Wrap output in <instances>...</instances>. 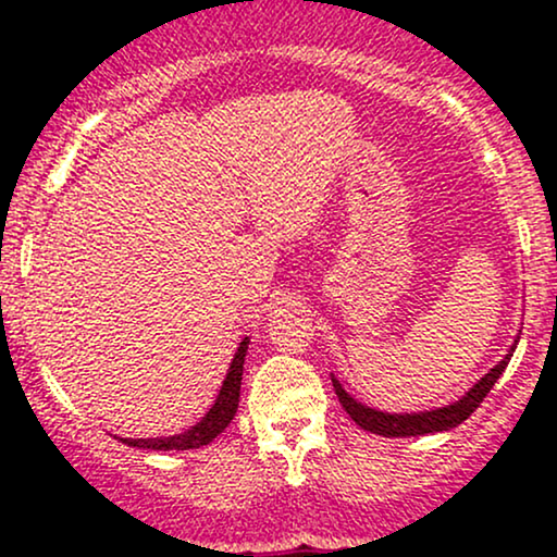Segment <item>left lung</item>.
I'll return each mask as SVG.
<instances>
[{
	"mask_svg": "<svg viewBox=\"0 0 557 557\" xmlns=\"http://www.w3.org/2000/svg\"><path fill=\"white\" fill-rule=\"evenodd\" d=\"M516 345H519V341L513 343V348L508 350V356H505V359L497 363L490 374H484L482 380H479L461 400L453 403V406H447V408H440V411L406 413V417H398V413H382V411H374V408H367V406H361V403H356L341 387V382H337L335 376H332V387H335V395H337V400H341V406L345 408V413H348V417L367 432L382 434V437H417V434L445 432V430H453V426H458L461 421L469 419L471 413L479 408V403L487 398V393L497 382V376H500L505 372V367H508Z\"/></svg>",
	"mask_w": 557,
	"mask_h": 557,
	"instance_id": "left-lung-1",
	"label": "left lung"
}]
</instances>
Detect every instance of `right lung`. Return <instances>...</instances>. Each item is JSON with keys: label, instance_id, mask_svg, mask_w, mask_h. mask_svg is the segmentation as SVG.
Returning <instances> with one entry per match:
<instances>
[{"label": "right lung", "instance_id": "1", "mask_svg": "<svg viewBox=\"0 0 557 557\" xmlns=\"http://www.w3.org/2000/svg\"><path fill=\"white\" fill-rule=\"evenodd\" d=\"M246 348L248 337H243L238 345V354H235L233 363H230V372L222 382L220 395H216L214 406L209 408V413L203 417L194 430L175 434V437H157V440H123L131 447H146V450H190V447H203L220 434L225 426L233 421L235 411H238L240 400V380H243V361H246Z\"/></svg>", "mask_w": 557, "mask_h": 557}]
</instances>
